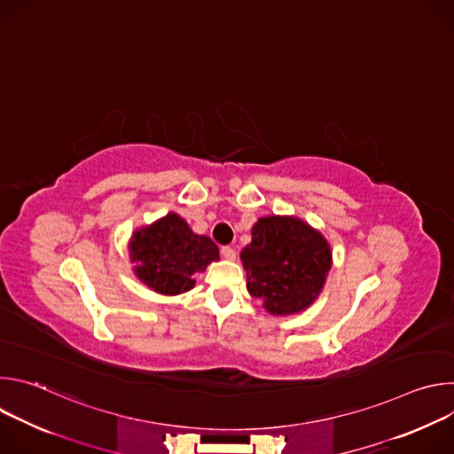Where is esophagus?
Instances as JSON below:
<instances>
[{"instance_id": "obj_1", "label": "esophagus", "mask_w": 454, "mask_h": 454, "mask_svg": "<svg viewBox=\"0 0 454 454\" xmlns=\"http://www.w3.org/2000/svg\"><path fill=\"white\" fill-rule=\"evenodd\" d=\"M221 256L224 258V261H235L237 251L233 247H230V246H223L221 247Z\"/></svg>"}]
</instances>
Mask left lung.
<instances>
[{
	"label": "left lung",
	"mask_w": 454,
	"mask_h": 454,
	"mask_svg": "<svg viewBox=\"0 0 454 454\" xmlns=\"http://www.w3.org/2000/svg\"><path fill=\"white\" fill-rule=\"evenodd\" d=\"M247 291L273 316L309 309L333 268V249L323 233L294 215H266L251 228L240 251Z\"/></svg>",
	"instance_id": "left-lung-1"
}]
</instances>
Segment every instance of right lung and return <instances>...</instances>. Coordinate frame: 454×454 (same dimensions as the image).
Returning <instances> with one entry per match:
<instances>
[{"instance_id": "add662e5", "label": "right lung", "mask_w": 454, "mask_h": 454, "mask_svg": "<svg viewBox=\"0 0 454 454\" xmlns=\"http://www.w3.org/2000/svg\"><path fill=\"white\" fill-rule=\"evenodd\" d=\"M135 277L158 294L176 296L196 286V273L219 261V247L207 235L193 233L176 212L140 226L127 244Z\"/></svg>"}]
</instances>
